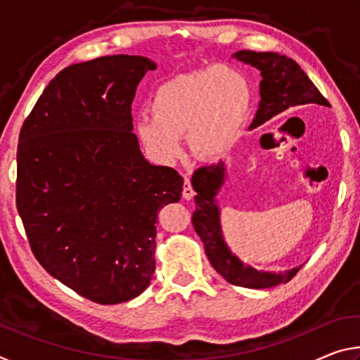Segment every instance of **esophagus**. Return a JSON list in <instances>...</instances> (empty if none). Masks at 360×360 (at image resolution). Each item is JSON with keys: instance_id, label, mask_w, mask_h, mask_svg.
<instances>
[{"instance_id": "34e87169", "label": "esophagus", "mask_w": 360, "mask_h": 360, "mask_svg": "<svg viewBox=\"0 0 360 360\" xmlns=\"http://www.w3.org/2000/svg\"><path fill=\"white\" fill-rule=\"evenodd\" d=\"M193 195H195V192H193V188L191 186V179H188L186 176V178H184V188H182V198L192 200Z\"/></svg>"}]
</instances>
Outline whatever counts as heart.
<instances>
[{"mask_svg":"<svg viewBox=\"0 0 360 360\" xmlns=\"http://www.w3.org/2000/svg\"><path fill=\"white\" fill-rule=\"evenodd\" d=\"M251 87L231 66L216 65L169 77L155 89L152 115L135 120L136 136L162 162H173L186 135L195 155L219 157L238 138L248 117Z\"/></svg>","mask_w":360,"mask_h":360,"instance_id":"obj_1","label":"heart"}]
</instances>
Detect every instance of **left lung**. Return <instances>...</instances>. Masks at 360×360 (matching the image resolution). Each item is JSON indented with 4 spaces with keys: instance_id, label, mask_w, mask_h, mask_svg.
Returning <instances> with one entry per match:
<instances>
[{
    "instance_id": "8db88e82",
    "label": "left lung",
    "mask_w": 360,
    "mask_h": 360,
    "mask_svg": "<svg viewBox=\"0 0 360 360\" xmlns=\"http://www.w3.org/2000/svg\"><path fill=\"white\" fill-rule=\"evenodd\" d=\"M231 57L257 68L262 76L259 109L249 130L257 129L266 120L292 108L311 105L330 108L316 85L309 81L307 72L292 58L276 52L254 51H238ZM225 179H227V168L224 162L198 168L192 176V187L197 192L195 195L197 208L192 214V224L203 241L205 252L212 268L227 283L249 289H266L290 281L302 265L284 273L257 270L246 265L238 255L231 252L225 243L221 225V208L217 205V193L221 192Z\"/></svg>"
}]
</instances>
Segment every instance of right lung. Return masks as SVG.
<instances>
[{"mask_svg":"<svg viewBox=\"0 0 360 360\" xmlns=\"http://www.w3.org/2000/svg\"><path fill=\"white\" fill-rule=\"evenodd\" d=\"M152 60L109 56L70 65L25 119L17 210L49 275L101 304L129 302L155 270L157 214L184 179L146 160L131 103Z\"/></svg>","mask_w":360,"mask_h":360,"instance_id":"1","label":"right lung"}]
</instances>
